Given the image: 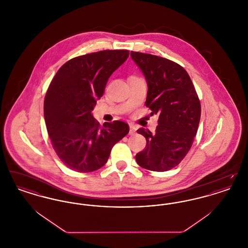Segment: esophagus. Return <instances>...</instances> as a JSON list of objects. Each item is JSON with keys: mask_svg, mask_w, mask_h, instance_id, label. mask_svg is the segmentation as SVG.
<instances>
[{"mask_svg": "<svg viewBox=\"0 0 248 248\" xmlns=\"http://www.w3.org/2000/svg\"><path fill=\"white\" fill-rule=\"evenodd\" d=\"M136 133V127L134 125H130L129 134L131 136H133Z\"/></svg>", "mask_w": 248, "mask_h": 248, "instance_id": "esophagus-1", "label": "esophagus"}]
</instances>
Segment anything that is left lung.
I'll return each mask as SVG.
<instances>
[{"label": "left lung", "mask_w": 248, "mask_h": 248, "mask_svg": "<svg viewBox=\"0 0 248 248\" xmlns=\"http://www.w3.org/2000/svg\"><path fill=\"white\" fill-rule=\"evenodd\" d=\"M131 58L148 83L146 106L158 114L154 133L138 130L147 145L136 161L145 169L165 172L177 166L189 153L197 134L201 104L194 85L183 67L169 59L131 51Z\"/></svg>", "instance_id": "obj_1"}]
</instances>
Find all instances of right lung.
<instances>
[{
    "label": "right lung",
    "instance_id": "obj_1",
    "mask_svg": "<svg viewBox=\"0 0 248 248\" xmlns=\"http://www.w3.org/2000/svg\"><path fill=\"white\" fill-rule=\"evenodd\" d=\"M128 56V50H103L70 59L48 87L44 103L48 135L59 159L73 171L102 167L112 147L129 133L122 121L100 127L91 113L109 76Z\"/></svg>",
    "mask_w": 248,
    "mask_h": 248
}]
</instances>
